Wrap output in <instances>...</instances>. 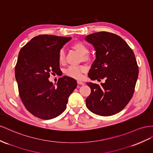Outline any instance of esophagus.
<instances>
[{"instance_id":"1","label":"esophagus","mask_w":153,"mask_h":153,"mask_svg":"<svg viewBox=\"0 0 153 153\" xmlns=\"http://www.w3.org/2000/svg\"><path fill=\"white\" fill-rule=\"evenodd\" d=\"M77 83L78 84H80V85H83L84 83L82 81H81V80H77Z\"/></svg>"}]
</instances>
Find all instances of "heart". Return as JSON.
Instances as JSON below:
<instances>
[{
  "instance_id": "obj_1",
  "label": "heart",
  "mask_w": 153,
  "mask_h": 153,
  "mask_svg": "<svg viewBox=\"0 0 153 153\" xmlns=\"http://www.w3.org/2000/svg\"><path fill=\"white\" fill-rule=\"evenodd\" d=\"M72 48L79 53L82 56L83 60H88L89 56L87 55L89 52V48L87 45L83 42H76L72 44ZM58 60L60 65H63L65 61V54L63 49H60L58 55ZM87 70L85 65H78V66H69L65 69V73L67 76L76 79H80L82 76V73Z\"/></svg>"
}]
</instances>
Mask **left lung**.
Here are the masks:
<instances>
[{"label":"left lung","instance_id":"8db88e82","mask_svg":"<svg viewBox=\"0 0 153 153\" xmlns=\"http://www.w3.org/2000/svg\"><path fill=\"white\" fill-rule=\"evenodd\" d=\"M85 40L96 51L89 77L93 80L105 78L101 85L87 83L91 92L86 106L96 114L111 116L124 108L133 95L138 76L134 54L124 40L112 33H94Z\"/></svg>","mask_w":153,"mask_h":153}]
</instances>
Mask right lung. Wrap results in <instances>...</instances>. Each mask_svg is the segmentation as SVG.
<instances>
[{
    "mask_svg": "<svg viewBox=\"0 0 153 153\" xmlns=\"http://www.w3.org/2000/svg\"><path fill=\"white\" fill-rule=\"evenodd\" d=\"M71 37L40 35L35 36L19 53L15 74L20 99L33 116L43 120L54 118L66 109L68 98L76 88V81L64 76L53 85L50 73L58 74V55Z\"/></svg>",
    "mask_w": 153,
    "mask_h": 153,
    "instance_id": "1",
    "label": "right lung"
}]
</instances>
